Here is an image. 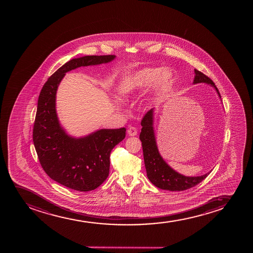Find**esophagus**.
Wrapping results in <instances>:
<instances>
[{"mask_svg":"<svg viewBox=\"0 0 253 253\" xmlns=\"http://www.w3.org/2000/svg\"><path fill=\"white\" fill-rule=\"evenodd\" d=\"M127 133L129 136L134 137V136L137 135V129H136V127H134V126H129L127 129Z\"/></svg>","mask_w":253,"mask_h":253,"instance_id":"1","label":"esophagus"}]
</instances>
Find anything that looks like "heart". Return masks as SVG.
<instances>
[{
	"mask_svg": "<svg viewBox=\"0 0 253 253\" xmlns=\"http://www.w3.org/2000/svg\"><path fill=\"white\" fill-rule=\"evenodd\" d=\"M156 82L159 88L164 89L171 84L173 74L168 70L161 68H144L125 79L121 84V91L123 93H131L144 89Z\"/></svg>",
	"mask_w": 253,
	"mask_h": 253,
	"instance_id": "heart-1",
	"label": "heart"
}]
</instances>
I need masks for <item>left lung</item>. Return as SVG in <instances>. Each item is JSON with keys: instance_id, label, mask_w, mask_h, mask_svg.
Wrapping results in <instances>:
<instances>
[{"instance_id": "left-lung-1", "label": "left lung", "mask_w": 253, "mask_h": 253, "mask_svg": "<svg viewBox=\"0 0 253 253\" xmlns=\"http://www.w3.org/2000/svg\"><path fill=\"white\" fill-rule=\"evenodd\" d=\"M193 84L205 83L215 87L219 98L220 93L215 86L214 83L200 71L195 69ZM154 110L148 111L142 117L141 126L142 130L139 138L142 142L143 158L145 164L147 176L154 186L168 191H184L197 186L209 175V173L201 176H185L174 170L163 160L158 150L154 131Z\"/></svg>"}]
</instances>
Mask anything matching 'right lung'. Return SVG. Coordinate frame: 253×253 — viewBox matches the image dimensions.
Masks as SVG:
<instances>
[{
    "label": "right lung",
    "instance_id": "obj_1",
    "mask_svg": "<svg viewBox=\"0 0 253 253\" xmlns=\"http://www.w3.org/2000/svg\"><path fill=\"white\" fill-rule=\"evenodd\" d=\"M115 57L86 55L71 60L49 77L39 96L33 142L40 163L49 178L79 192L94 190L107 179L111 150L125 138L126 128L101 129L80 138L70 137L57 118L56 90L71 70L107 63Z\"/></svg>",
    "mask_w": 253,
    "mask_h": 253
}]
</instances>
